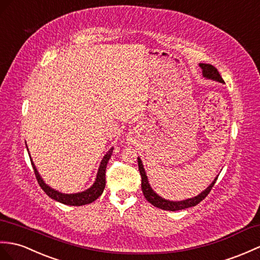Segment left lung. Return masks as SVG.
Returning <instances> with one entry per match:
<instances>
[{
  "mask_svg": "<svg viewBox=\"0 0 260 260\" xmlns=\"http://www.w3.org/2000/svg\"><path fill=\"white\" fill-rule=\"evenodd\" d=\"M199 66L202 68V72H203V76L208 78V80H213L216 82H220V83H224V80H222L219 72L217 71L216 68H214L213 65L210 64H205V63H199ZM138 161V170H140L141 173V176H142V190H143V194L146 198V201L149 202L150 204L153 205V206L160 208V209H164V210H172V212H176V210H182L185 208H189L192 206H196L197 204L201 203L203 199L206 197L209 191L212 190L213 186L215 185L216 180L218 177H216L213 183L210 184L206 189L204 191H202L201 194L192 197V198H188V199H185V201H180V202H173V201H167V199L160 197L159 195L156 194V192L153 190L152 187H150L149 183H148V179L146 176V172L144 170V166H143V162L142 159L138 157L137 158Z\"/></svg>",
  "mask_w": 260,
  "mask_h": 260,
  "instance_id": "8db88e82",
  "label": "left lung"
}]
</instances>
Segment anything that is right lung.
Wrapping results in <instances>:
<instances>
[{
    "label": "right lung",
    "mask_w": 260,
    "mask_h": 260,
    "mask_svg": "<svg viewBox=\"0 0 260 260\" xmlns=\"http://www.w3.org/2000/svg\"><path fill=\"white\" fill-rule=\"evenodd\" d=\"M26 148H27V146H26ZM27 150H28V148H27ZM112 154H113V148L108 150L106 155L103 157L98 175H96V179H95L94 184L90 186L88 189L81 191V192H75V194H64V192L55 190L54 188H52V187L46 185L44 183V180L42 179L38 170H36L31 156H29V158H31V162H32L33 170L35 173V177H36V179H38L41 188L46 192V195L48 197H51L52 199H54V201L59 202L64 205H70V206H82V205L93 203L103 194V190H104V188H105L106 166H107L108 160H110V158H111ZM28 155H29V152H28Z\"/></svg>",
    "instance_id": "add662e5"
}]
</instances>
